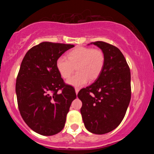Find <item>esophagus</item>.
Wrapping results in <instances>:
<instances>
[{
  "mask_svg": "<svg viewBox=\"0 0 154 154\" xmlns=\"http://www.w3.org/2000/svg\"><path fill=\"white\" fill-rule=\"evenodd\" d=\"M79 91V88H75V92H76V94H77V93H78Z\"/></svg>",
  "mask_w": 154,
  "mask_h": 154,
  "instance_id": "esophagus-1",
  "label": "esophagus"
}]
</instances>
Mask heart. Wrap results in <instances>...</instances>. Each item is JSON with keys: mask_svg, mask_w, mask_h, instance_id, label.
Listing matches in <instances>:
<instances>
[{"mask_svg": "<svg viewBox=\"0 0 154 154\" xmlns=\"http://www.w3.org/2000/svg\"><path fill=\"white\" fill-rule=\"evenodd\" d=\"M105 64V56L99 49L77 47L65 56L56 60V66L60 75L67 79L77 69V72L66 81L70 85L81 87L99 77Z\"/></svg>", "mask_w": 154, "mask_h": 154, "instance_id": "heart-1", "label": "heart"}]
</instances>
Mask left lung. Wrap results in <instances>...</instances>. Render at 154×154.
I'll return each instance as SVG.
<instances>
[{
    "label": "left lung",
    "instance_id": "obj_1",
    "mask_svg": "<svg viewBox=\"0 0 154 154\" xmlns=\"http://www.w3.org/2000/svg\"><path fill=\"white\" fill-rule=\"evenodd\" d=\"M91 44L101 49L105 64L95 82L81 89L77 97L85 127L97 135L117 128L126 114L131 98L130 69L118 48L103 41Z\"/></svg>",
    "mask_w": 154,
    "mask_h": 154
}]
</instances>
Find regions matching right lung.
<instances>
[{
    "label": "right lung",
    "instance_id": "right-lung-1",
    "mask_svg": "<svg viewBox=\"0 0 154 154\" xmlns=\"http://www.w3.org/2000/svg\"><path fill=\"white\" fill-rule=\"evenodd\" d=\"M75 45L43 42L29 49L16 82L19 110L33 131L49 136L63 130L75 88L65 84L56 69L58 58Z\"/></svg>",
    "mask_w": 154,
    "mask_h": 154
}]
</instances>
